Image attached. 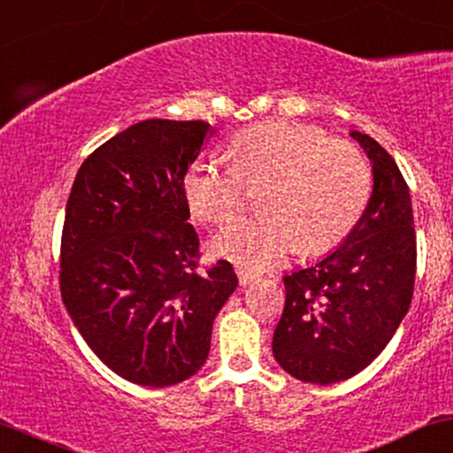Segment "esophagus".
<instances>
[{
    "label": "esophagus",
    "mask_w": 453,
    "mask_h": 453,
    "mask_svg": "<svg viewBox=\"0 0 453 453\" xmlns=\"http://www.w3.org/2000/svg\"><path fill=\"white\" fill-rule=\"evenodd\" d=\"M236 273H238V282H240V286H246V284L255 282V280H257L255 273L246 272V269H242V267H236Z\"/></svg>",
    "instance_id": "obj_1"
}]
</instances>
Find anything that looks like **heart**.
<instances>
[{"instance_id": "obj_1", "label": "heart", "mask_w": 453, "mask_h": 453, "mask_svg": "<svg viewBox=\"0 0 453 453\" xmlns=\"http://www.w3.org/2000/svg\"><path fill=\"white\" fill-rule=\"evenodd\" d=\"M232 167L196 160L184 175L188 207L200 221L223 223L244 207V186L267 188L261 217H242L213 238V253L263 272L296 249L319 255L342 242L370 198L362 152L332 142L313 125L273 119L240 129L230 142Z\"/></svg>"}]
</instances>
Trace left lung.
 <instances>
[{
  "instance_id": "8db88e82",
  "label": "left lung",
  "mask_w": 453,
  "mask_h": 453,
  "mask_svg": "<svg viewBox=\"0 0 453 453\" xmlns=\"http://www.w3.org/2000/svg\"><path fill=\"white\" fill-rule=\"evenodd\" d=\"M372 165L368 207L322 259L284 276V313L272 351L296 380L332 385L379 357L414 295L416 232L408 184L370 135L349 134Z\"/></svg>"
}]
</instances>
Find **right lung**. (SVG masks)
<instances>
[{"label": "right lung", "mask_w": 453, "mask_h": 453, "mask_svg": "<svg viewBox=\"0 0 453 453\" xmlns=\"http://www.w3.org/2000/svg\"><path fill=\"white\" fill-rule=\"evenodd\" d=\"M204 121L148 119L91 152L66 203L60 293L91 351L121 379L171 387L209 357L213 322L238 278L198 272L184 175Z\"/></svg>", "instance_id": "right-lung-1"}]
</instances>
